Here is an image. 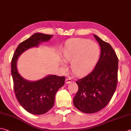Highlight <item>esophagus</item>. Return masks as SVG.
<instances>
[{
    "instance_id": "esophagus-1",
    "label": "esophagus",
    "mask_w": 131,
    "mask_h": 131,
    "mask_svg": "<svg viewBox=\"0 0 131 131\" xmlns=\"http://www.w3.org/2000/svg\"><path fill=\"white\" fill-rule=\"evenodd\" d=\"M71 81H72V79L70 78H67L66 80V83H71Z\"/></svg>"
}]
</instances>
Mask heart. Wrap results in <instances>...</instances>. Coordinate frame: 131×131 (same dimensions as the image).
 <instances>
[{"label": "heart", "mask_w": 131, "mask_h": 131, "mask_svg": "<svg viewBox=\"0 0 131 131\" xmlns=\"http://www.w3.org/2000/svg\"><path fill=\"white\" fill-rule=\"evenodd\" d=\"M100 54L97 43L86 39H77L68 43L63 53L64 61L71 63L72 72L82 75L88 72L94 65ZM63 67H66L65 64Z\"/></svg>", "instance_id": "1"}]
</instances>
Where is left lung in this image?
I'll return each mask as SVG.
<instances>
[{"instance_id":"1","label":"left lung","mask_w":131,"mask_h":131,"mask_svg":"<svg viewBox=\"0 0 131 131\" xmlns=\"http://www.w3.org/2000/svg\"><path fill=\"white\" fill-rule=\"evenodd\" d=\"M101 47L100 59L90 73L76 82L78 91L73 100L74 106L83 113H94L108 104L118 81V59L112 46L94 35Z\"/></svg>"}]
</instances>
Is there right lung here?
<instances>
[{
    "instance_id": "right-lung-1",
    "label": "right lung",
    "mask_w": 131,
    "mask_h": 131,
    "mask_svg": "<svg viewBox=\"0 0 131 131\" xmlns=\"http://www.w3.org/2000/svg\"><path fill=\"white\" fill-rule=\"evenodd\" d=\"M52 36L43 33L34 34L19 43L11 60V74L16 98L27 112L33 114H44L52 109L56 93L64 84L66 77L48 75L37 81H26L18 72L17 59L26 50L37 47L41 42L49 40Z\"/></svg>"
}]
</instances>
